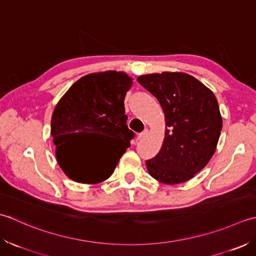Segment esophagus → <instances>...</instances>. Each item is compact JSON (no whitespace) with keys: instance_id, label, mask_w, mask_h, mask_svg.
Returning <instances> with one entry per match:
<instances>
[{"instance_id":"1","label":"esophagus","mask_w":256,"mask_h":256,"mask_svg":"<svg viewBox=\"0 0 256 256\" xmlns=\"http://www.w3.org/2000/svg\"><path fill=\"white\" fill-rule=\"evenodd\" d=\"M147 134H148V130H147V129H144L142 132H140V134H139V136H138V140H142V139H144Z\"/></svg>"}]
</instances>
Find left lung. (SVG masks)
<instances>
[{"mask_svg":"<svg viewBox=\"0 0 256 256\" xmlns=\"http://www.w3.org/2000/svg\"><path fill=\"white\" fill-rule=\"evenodd\" d=\"M137 80L158 99L166 117L162 147L146 161L149 174L166 184L192 179L212 158L222 130L214 94L184 72L144 75Z\"/></svg>","mask_w":256,"mask_h":256,"instance_id":"left-lung-1","label":"left lung"}]
</instances>
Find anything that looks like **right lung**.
Wrapping results in <instances>:
<instances>
[{"instance_id":"add662e5","label":"right lung","mask_w":256,"mask_h":256,"mask_svg":"<svg viewBox=\"0 0 256 256\" xmlns=\"http://www.w3.org/2000/svg\"><path fill=\"white\" fill-rule=\"evenodd\" d=\"M132 84V78L122 72L90 74L74 82L56 105L50 134L56 146L57 162L70 179L80 184H98L112 174L134 137V132L128 129L124 105ZM88 132L106 135L120 142L122 147L108 150L100 158L88 156L78 138Z\"/></svg>"}]
</instances>
